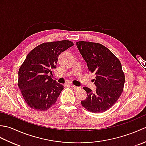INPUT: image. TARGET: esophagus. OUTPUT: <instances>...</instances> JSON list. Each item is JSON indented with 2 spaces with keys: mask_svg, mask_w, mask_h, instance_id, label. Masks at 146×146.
I'll return each instance as SVG.
<instances>
[{
  "mask_svg": "<svg viewBox=\"0 0 146 146\" xmlns=\"http://www.w3.org/2000/svg\"><path fill=\"white\" fill-rule=\"evenodd\" d=\"M70 86H71V88L73 89V90H79L80 89L79 86H75V85H71Z\"/></svg>",
  "mask_w": 146,
  "mask_h": 146,
  "instance_id": "obj_1",
  "label": "esophagus"
}]
</instances>
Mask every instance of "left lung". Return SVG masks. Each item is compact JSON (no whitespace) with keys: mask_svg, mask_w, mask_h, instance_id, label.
Here are the masks:
<instances>
[{"mask_svg":"<svg viewBox=\"0 0 146 146\" xmlns=\"http://www.w3.org/2000/svg\"><path fill=\"white\" fill-rule=\"evenodd\" d=\"M76 46L88 70L96 75L95 92L83 87L87 97L81 104L91 112H104L115 104L123 92L125 76L122 64L109 49L99 43L78 41Z\"/></svg>","mask_w":146,"mask_h":146,"instance_id":"8db88e82","label":"left lung"}]
</instances>
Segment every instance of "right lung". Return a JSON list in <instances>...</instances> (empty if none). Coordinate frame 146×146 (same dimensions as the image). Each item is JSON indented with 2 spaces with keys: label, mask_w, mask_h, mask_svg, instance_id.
<instances>
[{
  "label": "right lung",
  "mask_w": 146,
  "mask_h": 146,
  "mask_svg": "<svg viewBox=\"0 0 146 146\" xmlns=\"http://www.w3.org/2000/svg\"><path fill=\"white\" fill-rule=\"evenodd\" d=\"M73 43L63 40L45 42L27 54L18 72V86L27 104L35 110L49 109L57 100L63 86L51 78L58 56Z\"/></svg>",
  "instance_id": "add662e5"
}]
</instances>
